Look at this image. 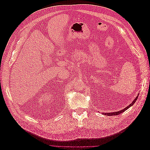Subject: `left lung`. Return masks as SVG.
<instances>
[{"label":"left lung","instance_id":"1","mask_svg":"<svg viewBox=\"0 0 150 150\" xmlns=\"http://www.w3.org/2000/svg\"><path fill=\"white\" fill-rule=\"evenodd\" d=\"M138 96H137V98H136L134 100H133V101L131 103L129 106H128L127 107H126L125 108H124L123 110H120V111H116V112H105V113H103V115H108V116H115V115H120V114H121V113H122V112H123L124 111H125L126 110H128V109L129 108V107H131V106H132L133 104H134V103L136 102V101L137 100V99H138Z\"/></svg>","mask_w":150,"mask_h":150}]
</instances>
